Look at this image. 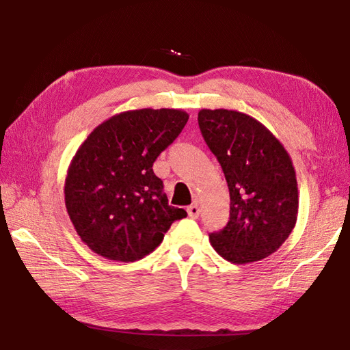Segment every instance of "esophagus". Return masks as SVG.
I'll list each match as a JSON object with an SVG mask.
<instances>
[{
	"label": "esophagus",
	"instance_id": "1",
	"mask_svg": "<svg viewBox=\"0 0 350 350\" xmlns=\"http://www.w3.org/2000/svg\"><path fill=\"white\" fill-rule=\"evenodd\" d=\"M188 215H189V217H192V219H197V217L200 216V207H198L197 202H193V204H191V206L188 207Z\"/></svg>",
	"mask_w": 350,
	"mask_h": 350
}]
</instances>
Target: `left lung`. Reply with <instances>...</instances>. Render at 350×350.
<instances>
[{
	"label": "left lung",
	"instance_id": "obj_1",
	"mask_svg": "<svg viewBox=\"0 0 350 350\" xmlns=\"http://www.w3.org/2000/svg\"><path fill=\"white\" fill-rule=\"evenodd\" d=\"M201 134L222 167L230 189V221L208 235L232 264L271 255L289 237L298 215V188L289 153L268 129L245 113L202 109Z\"/></svg>",
	"mask_w": 350,
	"mask_h": 350
}]
</instances>
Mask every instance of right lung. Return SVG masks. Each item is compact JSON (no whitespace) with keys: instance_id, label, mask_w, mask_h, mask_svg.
<instances>
[{"instance_id":"1","label":"right lung","mask_w":350,"mask_h":350,"mask_svg":"<svg viewBox=\"0 0 350 350\" xmlns=\"http://www.w3.org/2000/svg\"><path fill=\"white\" fill-rule=\"evenodd\" d=\"M189 115L140 109L104 120L77 149L65 178V207L95 254L134 262L155 250L183 208L168 206L153 173L159 153L182 133Z\"/></svg>"}]
</instances>
